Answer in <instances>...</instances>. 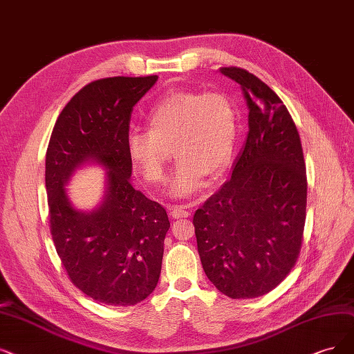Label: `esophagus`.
<instances>
[{"label": "esophagus", "instance_id": "esophagus-1", "mask_svg": "<svg viewBox=\"0 0 354 354\" xmlns=\"http://www.w3.org/2000/svg\"><path fill=\"white\" fill-rule=\"evenodd\" d=\"M169 215H171L173 218L178 219V218H187L190 215V210L187 209V206H171V209H169Z\"/></svg>", "mask_w": 354, "mask_h": 354}]
</instances>
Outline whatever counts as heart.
Instances as JSON below:
<instances>
[{"label":"heart","instance_id":"obj_1","mask_svg":"<svg viewBox=\"0 0 354 354\" xmlns=\"http://www.w3.org/2000/svg\"><path fill=\"white\" fill-rule=\"evenodd\" d=\"M148 131H133L126 149L132 167L149 185H161L171 149L177 157L168 192L189 197L209 177L228 167L236 138V110L222 93L176 91L155 103L147 116Z\"/></svg>","mask_w":354,"mask_h":354}]
</instances>
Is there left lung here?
Wrapping results in <instances>:
<instances>
[{
	"label": "left lung",
	"mask_w": 354,
	"mask_h": 354,
	"mask_svg": "<svg viewBox=\"0 0 354 354\" xmlns=\"http://www.w3.org/2000/svg\"><path fill=\"white\" fill-rule=\"evenodd\" d=\"M248 135L231 178L196 210L197 251L207 279L232 299L259 298L281 283L299 256L306 212L301 138L279 95L236 66Z\"/></svg>",
	"instance_id": "8db88e82"
}]
</instances>
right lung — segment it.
Instances as JSON below:
<instances>
[{"mask_svg": "<svg viewBox=\"0 0 354 354\" xmlns=\"http://www.w3.org/2000/svg\"><path fill=\"white\" fill-rule=\"evenodd\" d=\"M157 75L113 77L81 88L55 123L46 151V192L50 234L71 281L91 299L131 306L158 283L165 209L131 183L126 142L133 106L157 82ZM103 165L106 192L90 212L70 205L64 190L76 168Z\"/></svg>", "mask_w": 354, "mask_h": 354, "instance_id": "1", "label": "right lung"}]
</instances>
